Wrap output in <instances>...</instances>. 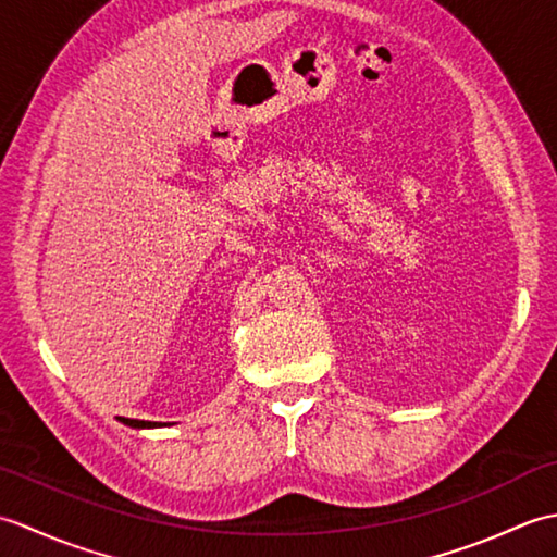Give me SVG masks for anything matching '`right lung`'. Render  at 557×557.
Masks as SVG:
<instances>
[{"label":"right lung","instance_id":"right-lung-1","mask_svg":"<svg viewBox=\"0 0 557 557\" xmlns=\"http://www.w3.org/2000/svg\"><path fill=\"white\" fill-rule=\"evenodd\" d=\"M120 421L126 423V425H132V429H152V425H160L156 421H138V419H124V417H120Z\"/></svg>","mask_w":557,"mask_h":557}]
</instances>
